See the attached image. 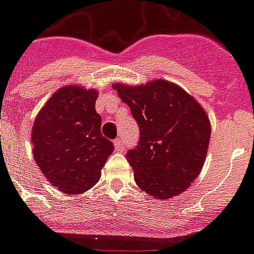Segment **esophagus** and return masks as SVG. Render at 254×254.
<instances>
[{"mask_svg": "<svg viewBox=\"0 0 254 254\" xmlns=\"http://www.w3.org/2000/svg\"><path fill=\"white\" fill-rule=\"evenodd\" d=\"M114 147H116L117 151H120V152H124V151H125V145H124V141H122L121 138H116V140H114Z\"/></svg>", "mask_w": 254, "mask_h": 254, "instance_id": "34e87169", "label": "esophagus"}]
</instances>
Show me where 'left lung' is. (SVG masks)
<instances>
[{"mask_svg": "<svg viewBox=\"0 0 254 254\" xmlns=\"http://www.w3.org/2000/svg\"><path fill=\"white\" fill-rule=\"evenodd\" d=\"M113 88L130 107L140 129L137 145L127 154L138 188L160 200L187 190L205 162L211 136L205 111L166 80Z\"/></svg>", "mask_w": 254, "mask_h": 254, "instance_id": "8db88e82", "label": "left lung"}]
</instances>
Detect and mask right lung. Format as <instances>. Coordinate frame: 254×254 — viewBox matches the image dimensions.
Returning <instances> with one entry per match:
<instances>
[{
  "mask_svg": "<svg viewBox=\"0 0 254 254\" xmlns=\"http://www.w3.org/2000/svg\"><path fill=\"white\" fill-rule=\"evenodd\" d=\"M96 98L94 89L63 87L47 100L32 127L36 165L49 182L67 194L94 187L114 151L100 133Z\"/></svg>",
  "mask_w": 254,
  "mask_h": 254,
  "instance_id": "right-lung-1",
  "label": "right lung"
}]
</instances>
